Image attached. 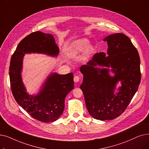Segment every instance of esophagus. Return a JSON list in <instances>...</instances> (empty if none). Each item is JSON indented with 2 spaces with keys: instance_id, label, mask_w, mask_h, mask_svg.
<instances>
[{
  "instance_id": "34e87169",
  "label": "esophagus",
  "mask_w": 149,
  "mask_h": 149,
  "mask_svg": "<svg viewBox=\"0 0 149 149\" xmlns=\"http://www.w3.org/2000/svg\"><path fill=\"white\" fill-rule=\"evenodd\" d=\"M80 77L78 76V75H75L74 77V81L75 83H77L78 81H79L80 80Z\"/></svg>"
}]
</instances>
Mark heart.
Listing matches in <instances>:
<instances>
[{
    "mask_svg": "<svg viewBox=\"0 0 149 149\" xmlns=\"http://www.w3.org/2000/svg\"><path fill=\"white\" fill-rule=\"evenodd\" d=\"M88 44H89V41L86 40V39H81V40L75 41L74 42V47H73L74 52L75 54L81 52H83L84 50H85V49L88 46ZM93 50L94 49L92 46H88L85 50L86 55V56L89 55L93 52Z\"/></svg>",
    "mask_w": 149,
    "mask_h": 149,
    "instance_id": "heart-1",
    "label": "heart"
}]
</instances>
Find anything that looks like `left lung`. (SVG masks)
I'll list each match as a JSON object with an SVG mask.
<instances>
[{
  "instance_id": "8db88e82",
  "label": "left lung",
  "mask_w": 149,
  "mask_h": 149,
  "mask_svg": "<svg viewBox=\"0 0 149 149\" xmlns=\"http://www.w3.org/2000/svg\"><path fill=\"white\" fill-rule=\"evenodd\" d=\"M103 41L108 44V55L97 53L80 69L83 75L80 88L87 109L93 118L100 120H113L125 111L137 91L141 77L138 50L128 36L118 33ZM97 65L111 67L115 75L109 76L108 69L95 68ZM119 81L121 86L114 93Z\"/></svg>"
}]
</instances>
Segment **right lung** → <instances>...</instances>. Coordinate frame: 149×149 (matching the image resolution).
<instances>
[{
  "label": "right lung",
  "mask_w": 149,
  "mask_h": 149,
  "mask_svg": "<svg viewBox=\"0 0 149 149\" xmlns=\"http://www.w3.org/2000/svg\"><path fill=\"white\" fill-rule=\"evenodd\" d=\"M44 54L56 56L59 48L51 34L41 31L30 33L19 43L10 60V80L11 91L18 104L34 119L44 122L56 120L64 108V100L74 89L73 74L52 73L37 95H29L22 80V60L25 54Z\"/></svg>",
  "instance_id": "obj_1"
}]
</instances>
